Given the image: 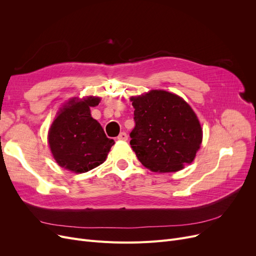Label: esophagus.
Segmentation results:
<instances>
[{"label": "esophagus", "instance_id": "esophagus-1", "mask_svg": "<svg viewBox=\"0 0 256 256\" xmlns=\"http://www.w3.org/2000/svg\"><path fill=\"white\" fill-rule=\"evenodd\" d=\"M117 139H118L119 141H126V140H128V135H126V132H121L119 134V135H118Z\"/></svg>", "mask_w": 256, "mask_h": 256}]
</instances>
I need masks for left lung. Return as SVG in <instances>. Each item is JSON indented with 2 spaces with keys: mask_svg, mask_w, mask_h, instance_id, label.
Wrapping results in <instances>:
<instances>
[{
  "mask_svg": "<svg viewBox=\"0 0 256 256\" xmlns=\"http://www.w3.org/2000/svg\"><path fill=\"white\" fill-rule=\"evenodd\" d=\"M130 102L136 126L130 144L143 166L154 172H176L193 162L202 128L189 104L164 90H150Z\"/></svg>",
  "mask_w": 256,
  "mask_h": 256,
  "instance_id": "left-lung-1",
  "label": "left lung"
}]
</instances>
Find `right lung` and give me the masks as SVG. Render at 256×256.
<instances>
[{
  "mask_svg": "<svg viewBox=\"0 0 256 256\" xmlns=\"http://www.w3.org/2000/svg\"><path fill=\"white\" fill-rule=\"evenodd\" d=\"M100 98H76L66 102L48 130V144L59 166L76 173H84L102 164L114 140L109 139L96 119L90 106Z\"/></svg>",
  "mask_w": 256,
  "mask_h": 256,
  "instance_id": "right-lung-1",
  "label": "right lung"
}]
</instances>
